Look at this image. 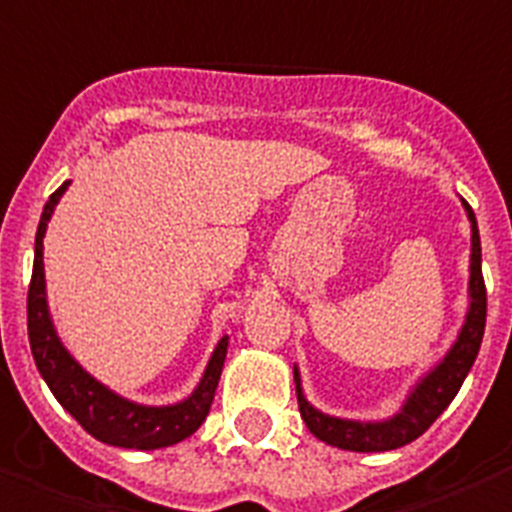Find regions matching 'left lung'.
<instances>
[{
    "label": "left lung",
    "mask_w": 512,
    "mask_h": 512,
    "mask_svg": "<svg viewBox=\"0 0 512 512\" xmlns=\"http://www.w3.org/2000/svg\"><path fill=\"white\" fill-rule=\"evenodd\" d=\"M467 208V217L472 222V255H469V312L467 320L461 325L456 344L442 361L431 369L423 380L412 388V393L404 401L393 418L380 420V423H361V420H342L323 415L314 410L312 404L304 399L301 391V377L295 369V393H298V410L306 420V429L314 437L323 439L333 448L355 450V453H382V450H396L401 445H410L412 439H418L431 423L445 412L450 401L456 399L461 382L472 369V363L478 358L483 331H486V282H483V268H480V233L475 211Z\"/></svg>",
    "instance_id": "1"
}]
</instances>
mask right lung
I'll use <instances>...</instances> for the list:
<instances>
[{
    "label": "right lung",
    "mask_w": 512,
    "mask_h": 512,
    "mask_svg": "<svg viewBox=\"0 0 512 512\" xmlns=\"http://www.w3.org/2000/svg\"><path fill=\"white\" fill-rule=\"evenodd\" d=\"M67 187H70V181H64L62 187L48 198L40 225H37V236H34V266L29 298H26V325H29V344H32L37 372L43 374V380L48 382V388L64 410L70 412L94 439L116 445V448L132 450L176 445L181 439H187L189 434H195L211 410L219 374L225 366L227 336L219 339L217 350L211 355L206 374H203L195 393L179 404H170V407H146V404L121 399L113 391H108L102 382L94 380L92 374L83 372L73 355L59 342L51 314H48V301H45L43 236L48 219L54 214L56 203Z\"/></svg>",
    "instance_id": "right-lung-1"
}]
</instances>
